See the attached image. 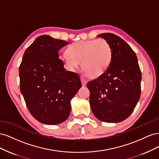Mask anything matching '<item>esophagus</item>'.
Masks as SVG:
<instances>
[{
    "label": "esophagus",
    "mask_w": 159,
    "mask_h": 159,
    "mask_svg": "<svg viewBox=\"0 0 159 159\" xmlns=\"http://www.w3.org/2000/svg\"><path fill=\"white\" fill-rule=\"evenodd\" d=\"M81 83H82L83 86H85L86 84H87V80L85 79L84 77H81Z\"/></svg>",
    "instance_id": "esophagus-1"
}]
</instances>
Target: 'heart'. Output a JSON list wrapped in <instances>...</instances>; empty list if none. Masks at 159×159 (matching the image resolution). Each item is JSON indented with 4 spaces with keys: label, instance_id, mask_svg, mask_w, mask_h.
<instances>
[{
    "label": "heart",
    "instance_id": "obj_1",
    "mask_svg": "<svg viewBox=\"0 0 159 159\" xmlns=\"http://www.w3.org/2000/svg\"><path fill=\"white\" fill-rule=\"evenodd\" d=\"M60 59L69 69L77 68L81 62L84 73L93 78L103 74L113 59V48L105 39L80 40L70 44Z\"/></svg>",
    "mask_w": 159,
    "mask_h": 159
}]
</instances>
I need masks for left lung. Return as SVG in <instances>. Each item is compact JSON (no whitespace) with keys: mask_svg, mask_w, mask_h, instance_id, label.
Listing matches in <instances>:
<instances>
[{"mask_svg":"<svg viewBox=\"0 0 159 159\" xmlns=\"http://www.w3.org/2000/svg\"><path fill=\"white\" fill-rule=\"evenodd\" d=\"M98 37L110 43L113 59L103 74L87 84L90 107L100 121L121 122L133 113L140 98L141 71L135 53L122 38L112 33Z\"/></svg>","mask_w":159,"mask_h":159,"instance_id":"obj_1","label":"left lung"}]
</instances>
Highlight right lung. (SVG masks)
<instances>
[{
  "instance_id": "1",
  "label": "right lung",
  "mask_w": 159,
  "mask_h": 159,
  "mask_svg": "<svg viewBox=\"0 0 159 159\" xmlns=\"http://www.w3.org/2000/svg\"><path fill=\"white\" fill-rule=\"evenodd\" d=\"M68 42L48 35L38 37L25 50L19 67L20 89L32 116L46 125L68 117L70 101L81 87L80 76L64 68L58 51Z\"/></svg>"
}]
</instances>
